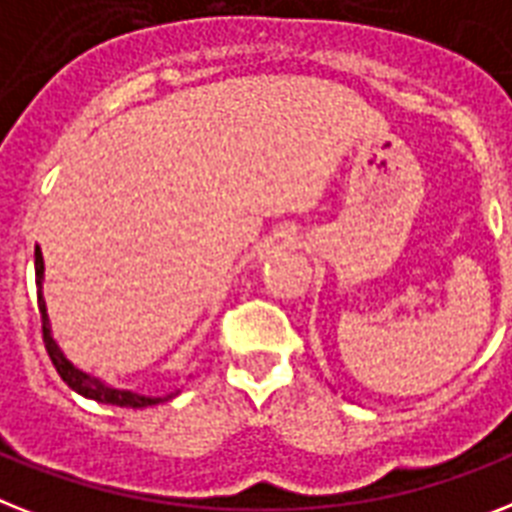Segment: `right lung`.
Listing matches in <instances>:
<instances>
[{
    "label": "right lung",
    "mask_w": 512,
    "mask_h": 512,
    "mask_svg": "<svg viewBox=\"0 0 512 512\" xmlns=\"http://www.w3.org/2000/svg\"><path fill=\"white\" fill-rule=\"evenodd\" d=\"M33 265H36V297H39V313H41V328H44V344H47V352L52 357L54 368L60 373V378L65 384L78 392L86 400L102 402V405H115V407H149V405H160V402L173 400L178 392H170L165 397H149V394L131 392V389H118V386L107 384L102 378L91 376V373L81 371L78 365H73L65 357V352L60 350V344L52 336V323H49L47 313V302H44V257H41V249L36 247L33 252Z\"/></svg>",
    "instance_id": "1"
}]
</instances>
